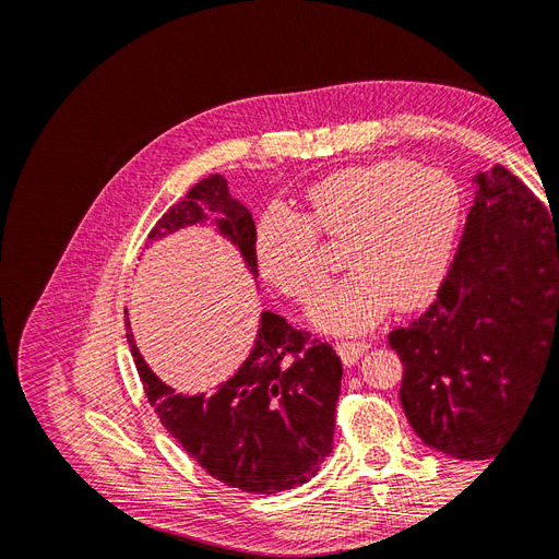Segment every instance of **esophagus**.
Here are the masks:
<instances>
[{
  "label": "esophagus",
  "instance_id": "1",
  "mask_svg": "<svg viewBox=\"0 0 559 559\" xmlns=\"http://www.w3.org/2000/svg\"><path fill=\"white\" fill-rule=\"evenodd\" d=\"M368 347L370 345L366 341H341V343L335 345V349H337V354H341V359H343L345 366L357 364L364 357V352Z\"/></svg>",
  "mask_w": 559,
  "mask_h": 559
}]
</instances>
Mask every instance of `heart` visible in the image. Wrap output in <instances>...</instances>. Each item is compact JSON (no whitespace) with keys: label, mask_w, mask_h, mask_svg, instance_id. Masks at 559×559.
Returning a JSON list of instances; mask_svg holds the SVG:
<instances>
[{"label":"heart","mask_w":559,"mask_h":559,"mask_svg":"<svg viewBox=\"0 0 559 559\" xmlns=\"http://www.w3.org/2000/svg\"><path fill=\"white\" fill-rule=\"evenodd\" d=\"M306 214L267 212L257 230L261 277L298 302H310L326 280V242H345L349 273L310 310L329 333H357L396 308L431 298L450 265L462 226V195L441 170L403 158L343 167L317 181Z\"/></svg>","instance_id":"1"}]
</instances>
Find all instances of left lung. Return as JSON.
Segmentation results:
<instances>
[{
	"label": "left lung",
	"instance_id": "obj_1",
	"mask_svg": "<svg viewBox=\"0 0 559 559\" xmlns=\"http://www.w3.org/2000/svg\"><path fill=\"white\" fill-rule=\"evenodd\" d=\"M473 181L476 202L436 300L389 333L405 417L456 460H489L548 364L559 368V224L501 165Z\"/></svg>",
	"mask_w": 559,
	"mask_h": 559
}]
</instances>
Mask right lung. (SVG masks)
<instances>
[{
    "label": "right lung",
    "instance_id": "right-lung-1",
    "mask_svg": "<svg viewBox=\"0 0 559 559\" xmlns=\"http://www.w3.org/2000/svg\"><path fill=\"white\" fill-rule=\"evenodd\" d=\"M210 214H222L214 222L218 233L238 245L257 275V226L249 210L230 198L222 175L198 181L158 218L148 242L207 222ZM126 329L144 394L160 425L212 478L242 492L275 495L308 483L331 454L343 364L331 345L312 341L308 331L263 312L257 343L238 373L210 396H183L156 378L128 321Z\"/></svg>",
    "mask_w": 559,
    "mask_h": 559
}]
</instances>
